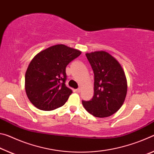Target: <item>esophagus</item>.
<instances>
[{
    "label": "esophagus",
    "mask_w": 154,
    "mask_h": 154,
    "mask_svg": "<svg viewBox=\"0 0 154 154\" xmlns=\"http://www.w3.org/2000/svg\"><path fill=\"white\" fill-rule=\"evenodd\" d=\"M75 92L77 93H80L81 92V88H77V89L75 90Z\"/></svg>",
    "instance_id": "obj_1"
}]
</instances>
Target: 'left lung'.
Listing matches in <instances>:
<instances>
[{"mask_svg": "<svg viewBox=\"0 0 154 154\" xmlns=\"http://www.w3.org/2000/svg\"><path fill=\"white\" fill-rule=\"evenodd\" d=\"M94 75V94L89 101L82 100L86 111L97 118L116 113L126 98L127 82L121 65L104 51L85 54Z\"/></svg>", "mask_w": 154, "mask_h": 154, "instance_id": "8db88e82", "label": "left lung"}]
</instances>
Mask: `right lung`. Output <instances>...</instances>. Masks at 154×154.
Segmentation results:
<instances>
[{"instance_id":"obj_1","label":"right lung","mask_w":154,"mask_h":154,"mask_svg":"<svg viewBox=\"0 0 154 154\" xmlns=\"http://www.w3.org/2000/svg\"><path fill=\"white\" fill-rule=\"evenodd\" d=\"M81 51L64 45H56L35 56L25 75L28 99L36 108L51 111L63 106L72 93L66 86V67Z\"/></svg>"}]
</instances>
